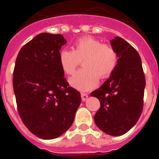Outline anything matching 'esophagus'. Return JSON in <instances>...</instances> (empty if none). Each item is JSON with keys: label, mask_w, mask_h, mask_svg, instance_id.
Here are the masks:
<instances>
[{"label": "esophagus", "mask_w": 159, "mask_h": 159, "mask_svg": "<svg viewBox=\"0 0 159 159\" xmlns=\"http://www.w3.org/2000/svg\"><path fill=\"white\" fill-rule=\"evenodd\" d=\"M81 98L83 101H86L88 98V95L87 93H81Z\"/></svg>", "instance_id": "obj_1"}]
</instances>
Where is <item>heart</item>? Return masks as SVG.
I'll return each mask as SVG.
<instances>
[{
  "label": "heart",
  "mask_w": 159,
  "mask_h": 159,
  "mask_svg": "<svg viewBox=\"0 0 159 159\" xmlns=\"http://www.w3.org/2000/svg\"><path fill=\"white\" fill-rule=\"evenodd\" d=\"M81 60L84 67L70 79V84L80 91H89L96 86L99 76L105 79L111 75L117 65L118 56L111 44L84 36L75 40L73 50L63 49L59 54L60 66L67 75L75 72Z\"/></svg>",
  "instance_id": "b5f03b06"
}]
</instances>
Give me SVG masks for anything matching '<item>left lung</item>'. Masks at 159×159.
Listing matches in <instances>:
<instances>
[{
    "instance_id": "8db88e82",
    "label": "left lung",
    "mask_w": 159,
    "mask_h": 159,
    "mask_svg": "<svg viewBox=\"0 0 159 159\" xmlns=\"http://www.w3.org/2000/svg\"><path fill=\"white\" fill-rule=\"evenodd\" d=\"M111 44L119 57L116 69L91 95L100 102L94 116L97 127L106 134L119 136L134 127L141 116L146 79L139 54L128 42L116 36Z\"/></svg>"
}]
</instances>
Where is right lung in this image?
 <instances>
[{"label":"right lung","instance_id":"1","mask_svg":"<svg viewBox=\"0 0 159 159\" xmlns=\"http://www.w3.org/2000/svg\"><path fill=\"white\" fill-rule=\"evenodd\" d=\"M66 40L60 34L40 33L21 48L12 85L19 116L32 134L53 139L72 124L80 93L69 86L59 61Z\"/></svg>","mask_w":159,"mask_h":159}]
</instances>
